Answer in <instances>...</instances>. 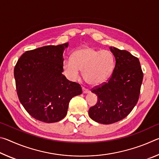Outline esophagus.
I'll use <instances>...</instances> for the list:
<instances>
[{
    "label": "esophagus",
    "mask_w": 159,
    "mask_h": 159,
    "mask_svg": "<svg viewBox=\"0 0 159 159\" xmlns=\"http://www.w3.org/2000/svg\"><path fill=\"white\" fill-rule=\"evenodd\" d=\"M82 90H83V93H88L90 92V90L87 89V88H85V87H82Z\"/></svg>",
    "instance_id": "esophagus-1"
}]
</instances>
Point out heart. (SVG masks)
<instances>
[{"mask_svg":"<svg viewBox=\"0 0 159 159\" xmlns=\"http://www.w3.org/2000/svg\"><path fill=\"white\" fill-rule=\"evenodd\" d=\"M115 57L109 50L83 47L75 51L71 59L63 62L64 74L71 80H76L81 70L83 77L90 85H100L108 80L114 71Z\"/></svg>","mask_w":159,"mask_h":159,"instance_id":"1","label":"heart"}]
</instances>
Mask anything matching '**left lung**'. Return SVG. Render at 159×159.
<instances>
[{"instance_id":"left-lung-1","label":"left lung","mask_w":159,"mask_h":159,"mask_svg":"<svg viewBox=\"0 0 159 159\" xmlns=\"http://www.w3.org/2000/svg\"><path fill=\"white\" fill-rule=\"evenodd\" d=\"M116 64L107 82L92 88L98 102L89 109L90 117L102 124H111L123 119L138 103L143 72L139 59L124 50L110 47Z\"/></svg>"}]
</instances>
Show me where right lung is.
Masks as SVG:
<instances>
[{
  "instance_id": "1",
  "label": "right lung",
  "mask_w": 159,
  "mask_h": 159,
  "mask_svg": "<svg viewBox=\"0 0 159 159\" xmlns=\"http://www.w3.org/2000/svg\"><path fill=\"white\" fill-rule=\"evenodd\" d=\"M69 43L28 50L19 59L14 76L19 99L35 119L58 122L66 116L69 103L82 93L79 83L62 74L63 52Z\"/></svg>"
}]
</instances>
